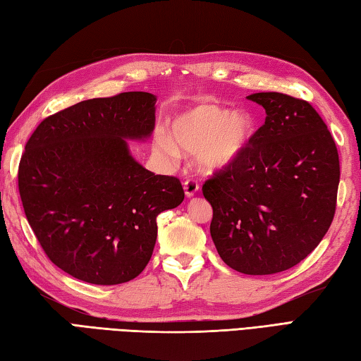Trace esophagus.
Masks as SVG:
<instances>
[{
	"label": "esophagus",
	"instance_id": "34e87169",
	"mask_svg": "<svg viewBox=\"0 0 361 361\" xmlns=\"http://www.w3.org/2000/svg\"><path fill=\"white\" fill-rule=\"evenodd\" d=\"M183 190H185V195L188 196H195L196 193H198V190H200V183H198V180H195V179H185L183 180Z\"/></svg>",
	"mask_w": 361,
	"mask_h": 361
}]
</instances>
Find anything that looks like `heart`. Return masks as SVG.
Masks as SVG:
<instances>
[{"instance_id":"b5f03b06","label":"heart","mask_w":361,"mask_h":361,"mask_svg":"<svg viewBox=\"0 0 361 361\" xmlns=\"http://www.w3.org/2000/svg\"><path fill=\"white\" fill-rule=\"evenodd\" d=\"M253 128V118L247 111L201 104L179 113L171 121L173 140L160 132L155 146L169 160H178L179 151L198 154L204 171H219L240 157Z\"/></svg>"}]
</instances>
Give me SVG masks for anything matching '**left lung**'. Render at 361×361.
I'll return each instance as SVG.
<instances>
[{
    "mask_svg": "<svg viewBox=\"0 0 361 361\" xmlns=\"http://www.w3.org/2000/svg\"><path fill=\"white\" fill-rule=\"evenodd\" d=\"M265 122L240 157L202 183L214 209L210 235L221 259L247 275H271L303 261L336 210L338 149L310 102L256 92Z\"/></svg>",
    "mask_w": 361,
    "mask_h": 361,
    "instance_id": "8db88e82",
    "label": "left lung"
}]
</instances>
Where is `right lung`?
<instances>
[{"mask_svg":"<svg viewBox=\"0 0 361 361\" xmlns=\"http://www.w3.org/2000/svg\"><path fill=\"white\" fill-rule=\"evenodd\" d=\"M152 94L90 99L45 118L26 141L18 192L49 259L91 284L127 283L151 259L157 215L183 201L174 176L135 161L127 140L155 126Z\"/></svg>","mask_w":361,"mask_h":361,"instance_id":"1","label":"right lung"}]
</instances>
